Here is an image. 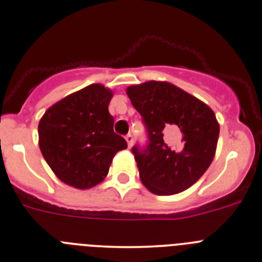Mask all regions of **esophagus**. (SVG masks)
Returning <instances> with one entry per match:
<instances>
[{
    "instance_id": "1",
    "label": "esophagus",
    "mask_w": 262,
    "mask_h": 262,
    "mask_svg": "<svg viewBox=\"0 0 262 262\" xmlns=\"http://www.w3.org/2000/svg\"><path fill=\"white\" fill-rule=\"evenodd\" d=\"M125 139H126V142H127L128 147H131V146H132V143H134V137H132V135H131V134L126 135Z\"/></svg>"
}]
</instances>
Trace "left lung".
Listing matches in <instances>:
<instances>
[{"label": "left lung", "instance_id": "left-lung-1", "mask_svg": "<svg viewBox=\"0 0 262 262\" xmlns=\"http://www.w3.org/2000/svg\"><path fill=\"white\" fill-rule=\"evenodd\" d=\"M142 116L148 146L132 148L140 178L157 195L192 187L215 156L219 122L207 104L168 81H146L126 89Z\"/></svg>", "mask_w": 262, "mask_h": 262}]
</instances>
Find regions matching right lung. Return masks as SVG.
<instances>
[{
  "mask_svg": "<svg viewBox=\"0 0 262 262\" xmlns=\"http://www.w3.org/2000/svg\"><path fill=\"white\" fill-rule=\"evenodd\" d=\"M113 92L92 84L52 105L38 125L44 160L63 183L89 189L107 176L117 152L127 148L108 113Z\"/></svg>",
  "mask_w": 262,
  "mask_h": 262,
  "instance_id": "add662e5",
  "label": "right lung"
}]
</instances>
